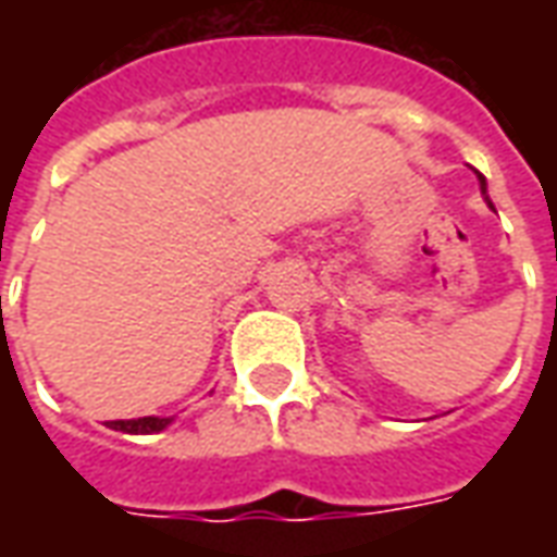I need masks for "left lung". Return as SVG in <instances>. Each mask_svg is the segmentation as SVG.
I'll return each instance as SVG.
<instances>
[{
  "mask_svg": "<svg viewBox=\"0 0 557 557\" xmlns=\"http://www.w3.org/2000/svg\"><path fill=\"white\" fill-rule=\"evenodd\" d=\"M478 178H480V190H483V194H486V178H483V175H480V172H478Z\"/></svg>",
  "mask_w": 557,
  "mask_h": 557,
  "instance_id": "obj_1",
  "label": "left lung"
}]
</instances>
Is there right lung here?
<instances>
[{"label":"right lung","instance_id":"right-lung-1","mask_svg":"<svg viewBox=\"0 0 557 557\" xmlns=\"http://www.w3.org/2000/svg\"><path fill=\"white\" fill-rule=\"evenodd\" d=\"M172 418H137V420H110L107 426L119 432H134V435H151V432L166 430Z\"/></svg>","mask_w":557,"mask_h":557}]
</instances>
